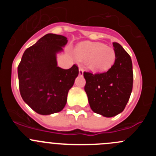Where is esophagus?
Listing matches in <instances>:
<instances>
[{
  "label": "esophagus",
  "instance_id": "34e87169",
  "mask_svg": "<svg viewBox=\"0 0 156 156\" xmlns=\"http://www.w3.org/2000/svg\"><path fill=\"white\" fill-rule=\"evenodd\" d=\"M79 74L80 76H83V69L82 68H80V67L79 68Z\"/></svg>",
  "mask_w": 156,
  "mask_h": 156
}]
</instances>
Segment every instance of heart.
I'll use <instances>...</instances> for the list:
<instances>
[{"instance_id":"obj_1","label":"heart","mask_w":156,"mask_h":156,"mask_svg":"<svg viewBox=\"0 0 156 156\" xmlns=\"http://www.w3.org/2000/svg\"><path fill=\"white\" fill-rule=\"evenodd\" d=\"M74 55L79 61H88L89 68L95 72L107 71L115 60V50L101 43H80L76 47Z\"/></svg>"}]
</instances>
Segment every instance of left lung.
Wrapping results in <instances>:
<instances>
[{"label":"left lung","mask_w":156,"mask_h":156,"mask_svg":"<svg viewBox=\"0 0 156 156\" xmlns=\"http://www.w3.org/2000/svg\"><path fill=\"white\" fill-rule=\"evenodd\" d=\"M115 51L113 66L105 73L84 72V90L90 108L95 113L112 117L124 110L133 88L131 58L119 44L112 43Z\"/></svg>","instance_id":"obj_1"}]
</instances>
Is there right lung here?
Masks as SVG:
<instances>
[{
    "mask_svg": "<svg viewBox=\"0 0 156 156\" xmlns=\"http://www.w3.org/2000/svg\"><path fill=\"white\" fill-rule=\"evenodd\" d=\"M67 42L64 36L46 34L25 51L18 66L20 94L38 114L51 115L62 111L79 74L76 65L69 69L57 65L56 55Z\"/></svg>",
    "mask_w": 156,
    "mask_h": 156,
    "instance_id": "right-lung-1",
    "label": "right lung"
}]
</instances>
